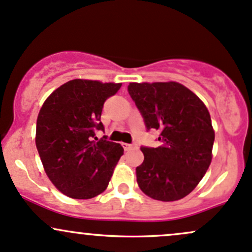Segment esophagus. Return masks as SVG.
Wrapping results in <instances>:
<instances>
[{"mask_svg": "<svg viewBox=\"0 0 252 252\" xmlns=\"http://www.w3.org/2000/svg\"><path fill=\"white\" fill-rule=\"evenodd\" d=\"M123 147H124V149H125V151H128V150H131V149L137 148V145L136 144H128V143H123Z\"/></svg>", "mask_w": 252, "mask_h": 252, "instance_id": "obj_1", "label": "esophagus"}]
</instances>
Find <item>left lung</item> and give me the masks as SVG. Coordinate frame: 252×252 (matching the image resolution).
<instances>
[{"label":"left lung","instance_id":"8db88e82","mask_svg":"<svg viewBox=\"0 0 252 252\" xmlns=\"http://www.w3.org/2000/svg\"><path fill=\"white\" fill-rule=\"evenodd\" d=\"M128 94L148 129L159 132L158 148L142 147L136 168L140 190L150 198L174 202L194 190L213 158L215 139L208 108L177 82L129 83Z\"/></svg>","mask_w":252,"mask_h":252}]
</instances>
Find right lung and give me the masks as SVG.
Masks as SVG:
<instances>
[{"instance_id": "right-lung-1", "label": "right lung", "mask_w": 252, "mask_h": 252, "mask_svg": "<svg viewBox=\"0 0 252 252\" xmlns=\"http://www.w3.org/2000/svg\"><path fill=\"white\" fill-rule=\"evenodd\" d=\"M121 83L73 79L50 94L39 110L36 147L45 173L59 191L74 199H90L108 188L124 148L97 139L105 99Z\"/></svg>"}]
</instances>
